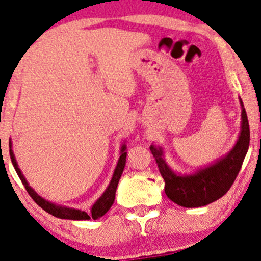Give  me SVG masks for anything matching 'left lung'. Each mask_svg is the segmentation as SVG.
I'll use <instances>...</instances> for the list:
<instances>
[{
  "label": "left lung",
  "mask_w": 261,
  "mask_h": 261,
  "mask_svg": "<svg viewBox=\"0 0 261 261\" xmlns=\"http://www.w3.org/2000/svg\"><path fill=\"white\" fill-rule=\"evenodd\" d=\"M239 102L242 107V128L236 145L225 156L216 160L210 166L200 167L188 174L174 172L166 162L161 146H150L160 173L165 179L166 196L176 204L186 208L207 205L224 196L236 181L250 141L248 116L240 98Z\"/></svg>",
  "instance_id": "left-lung-1"
}]
</instances>
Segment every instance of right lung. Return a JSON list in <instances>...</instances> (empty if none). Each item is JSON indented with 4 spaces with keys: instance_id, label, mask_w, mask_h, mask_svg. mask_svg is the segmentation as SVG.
Listing matches in <instances>:
<instances>
[{
    "instance_id": "right-lung-1",
    "label": "right lung",
    "mask_w": 261,
    "mask_h": 261,
    "mask_svg": "<svg viewBox=\"0 0 261 261\" xmlns=\"http://www.w3.org/2000/svg\"><path fill=\"white\" fill-rule=\"evenodd\" d=\"M126 145L124 144L120 148V157H119V161H117V165L114 170L113 177H111V181L109 183V186L107 187V190L104 191V193L99 197L98 200L93 204L91 207V212L90 213H87L84 211H80V210H75V208H69V207H64V205H59L56 204V203H51L49 200L42 198L36 191L28 185L27 179L24 178L23 173L22 171L19 170L18 167V163H17L16 159H14V153L12 151V142L10 141V156H11V161H12V165L16 170L17 174L18 177L21 178L22 183H23L24 188L27 190L28 194L32 197L34 202L42 208L45 212L51 214V216L57 217V218H61V219H71V220H88V219H98L100 217L104 216L107 212L110 210V207L113 205L114 200H115V193H116V188H117V183H119L120 177H121L122 171H124L125 165H126Z\"/></svg>"
}]
</instances>
